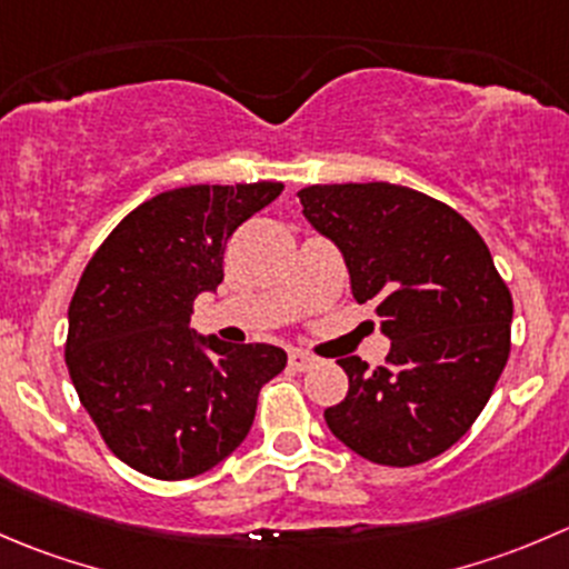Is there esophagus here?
<instances>
[{
	"label": "esophagus",
	"instance_id": "esophagus-1",
	"mask_svg": "<svg viewBox=\"0 0 569 569\" xmlns=\"http://www.w3.org/2000/svg\"><path fill=\"white\" fill-rule=\"evenodd\" d=\"M289 363H291V369H297V372H306V369L317 367L319 358L311 356V352H306V350H291Z\"/></svg>",
	"mask_w": 569,
	"mask_h": 569
}]
</instances>
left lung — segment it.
<instances>
[{
  "mask_svg": "<svg viewBox=\"0 0 569 569\" xmlns=\"http://www.w3.org/2000/svg\"><path fill=\"white\" fill-rule=\"evenodd\" d=\"M297 197L391 341L386 367L339 358L350 389L325 408L330 433L386 467L445 453L483 411L511 350L515 302L489 247L461 213L406 186H308Z\"/></svg>",
  "mask_w": 569,
  "mask_h": 569,
  "instance_id": "obj_1",
  "label": "left lung"
}]
</instances>
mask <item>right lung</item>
I'll return each mask as SVG.
<instances>
[{
	"label": "right lung",
	"instance_id": "add662e5",
	"mask_svg": "<svg viewBox=\"0 0 569 569\" xmlns=\"http://www.w3.org/2000/svg\"><path fill=\"white\" fill-rule=\"evenodd\" d=\"M283 183L186 186L127 213L93 252L69 306L66 367L104 445L127 467L183 481L247 439L258 391L283 372L274 345L189 328L222 283L224 241Z\"/></svg>",
	"mask_w": 569,
	"mask_h": 569
}]
</instances>
